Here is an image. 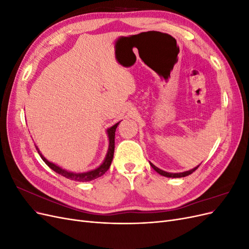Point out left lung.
Wrapping results in <instances>:
<instances>
[{"mask_svg":"<svg viewBox=\"0 0 249 249\" xmlns=\"http://www.w3.org/2000/svg\"><path fill=\"white\" fill-rule=\"evenodd\" d=\"M149 164H150V166H152L158 173H159V175H161V176H163V177H167V178H184V177H187V176L191 175V173H192L193 171L196 170V169L199 167V165H200V164H199V165H197L196 167H194V168H192V169H190V170H188V171L178 172V173H171V172H167V171H164V170H162V169H160V168H158L157 166H155V165H154L153 163L149 162Z\"/></svg>","mask_w":249,"mask_h":249,"instance_id":"obj_1","label":"left lung"}]
</instances>
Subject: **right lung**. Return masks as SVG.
Masks as SVG:
<instances>
[{
  "label": "right lung",
  "instance_id": "add662e5",
  "mask_svg": "<svg viewBox=\"0 0 249 249\" xmlns=\"http://www.w3.org/2000/svg\"><path fill=\"white\" fill-rule=\"evenodd\" d=\"M119 123L120 122H118L114 125L110 126L109 129L107 130V135H108V138H109L108 152L106 154V157H105L103 163L100 165L99 167H96V168H94L92 170H88L86 172H79V173H77V172H72V171H69V170H66V169H63V168H61L60 166H58L57 164L52 163L49 160H47L46 158L43 157V155L40 153L39 148L37 147V146H36V149H37V152H38V154L40 155L43 162L46 163L51 169H53L55 172L59 173V175H61L63 177H65L66 178H70L71 180H78V182H89V180H92V179H95L97 178L102 177L103 175H105V172H106L109 169L110 165H111V162L113 160V156H114L115 131H116V127L119 124Z\"/></svg>",
  "mask_w": 249,
  "mask_h": 249
}]
</instances>
